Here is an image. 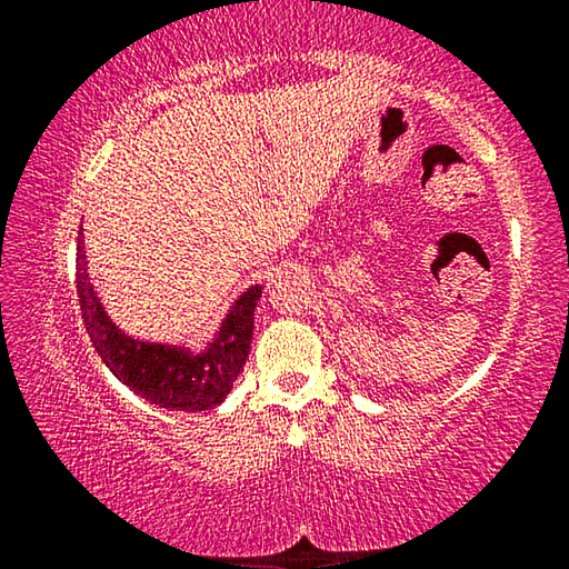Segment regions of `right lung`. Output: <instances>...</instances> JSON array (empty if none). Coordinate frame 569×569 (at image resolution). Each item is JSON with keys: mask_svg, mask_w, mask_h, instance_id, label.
Instances as JSON below:
<instances>
[{"mask_svg": "<svg viewBox=\"0 0 569 569\" xmlns=\"http://www.w3.org/2000/svg\"><path fill=\"white\" fill-rule=\"evenodd\" d=\"M261 293V286H250L230 306L216 339L203 351L132 339L102 308L88 276L82 236L77 238V296L90 341L124 387L162 409L206 411L228 397L248 359L253 311Z\"/></svg>", "mask_w": 569, "mask_h": 569, "instance_id": "right-lung-1", "label": "right lung"}]
</instances>
